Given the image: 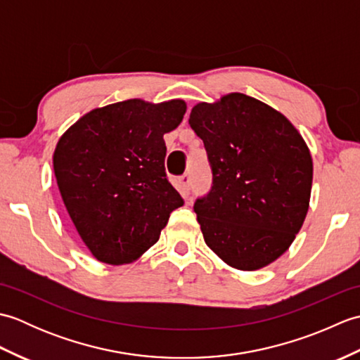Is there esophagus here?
<instances>
[{"instance_id":"obj_1","label":"esophagus","mask_w":360,"mask_h":360,"mask_svg":"<svg viewBox=\"0 0 360 360\" xmlns=\"http://www.w3.org/2000/svg\"><path fill=\"white\" fill-rule=\"evenodd\" d=\"M181 193H182V196H188V193H190V174H182L181 176Z\"/></svg>"}]
</instances>
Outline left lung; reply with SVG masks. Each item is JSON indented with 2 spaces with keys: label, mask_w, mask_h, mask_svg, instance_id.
<instances>
[{
  "label": "left lung",
  "mask_w": 360,
  "mask_h": 360,
  "mask_svg": "<svg viewBox=\"0 0 360 360\" xmlns=\"http://www.w3.org/2000/svg\"><path fill=\"white\" fill-rule=\"evenodd\" d=\"M188 124L213 173L196 200L204 241L226 264L257 271L289 249L309 209L312 158L297 128L241 93L195 105Z\"/></svg>",
  "instance_id": "left-lung-1"
}]
</instances>
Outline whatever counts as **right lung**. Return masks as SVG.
I'll use <instances>...</instances> for the list:
<instances>
[{
	"mask_svg": "<svg viewBox=\"0 0 360 360\" xmlns=\"http://www.w3.org/2000/svg\"><path fill=\"white\" fill-rule=\"evenodd\" d=\"M186 110L181 98H129L86 112L58 139L52 162L60 195L98 262L133 263L184 204L167 179L164 134Z\"/></svg>",
	"mask_w": 360,
	"mask_h": 360,
	"instance_id": "obj_1",
	"label": "right lung"
}]
</instances>
